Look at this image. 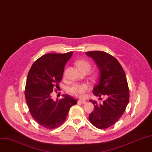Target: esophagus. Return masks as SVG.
<instances>
[{
	"label": "esophagus",
	"instance_id": "esophagus-1",
	"mask_svg": "<svg viewBox=\"0 0 152 152\" xmlns=\"http://www.w3.org/2000/svg\"><path fill=\"white\" fill-rule=\"evenodd\" d=\"M77 103H82V104H85L86 103V101L84 99H78L77 100Z\"/></svg>",
	"mask_w": 152,
	"mask_h": 152
}]
</instances>
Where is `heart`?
<instances>
[{
  "instance_id": "obj_1",
  "label": "heart",
  "mask_w": 152,
  "mask_h": 152,
  "mask_svg": "<svg viewBox=\"0 0 152 152\" xmlns=\"http://www.w3.org/2000/svg\"><path fill=\"white\" fill-rule=\"evenodd\" d=\"M76 66L81 71L84 70H90L91 64L86 60H80L76 63ZM89 90V86L85 83H75L67 88V91L71 94L76 97L83 98L85 96V93Z\"/></svg>"
}]
</instances>
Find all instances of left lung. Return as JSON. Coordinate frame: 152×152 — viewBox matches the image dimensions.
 Segmentation results:
<instances>
[{
  "instance_id": "obj_1",
  "label": "left lung",
  "mask_w": 152,
  "mask_h": 152,
  "mask_svg": "<svg viewBox=\"0 0 152 152\" xmlns=\"http://www.w3.org/2000/svg\"><path fill=\"white\" fill-rule=\"evenodd\" d=\"M86 54L94 59L99 69L98 82L93 89V94L106 98L102 104L89 100L94 105V110L89 115V120L98 128H107L120 118L129 102L126 75L118 61L108 53L94 50Z\"/></svg>"
}]
</instances>
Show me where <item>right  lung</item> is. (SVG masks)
<instances>
[{
	"label": "right lung",
	"mask_w": 152,
	"mask_h": 152,
	"mask_svg": "<svg viewBox=\"0 0 152 152\" xmlns=\"http://www.w3.org/2000/svg\"><path fill=\"white\" fill-rule=\"evenodd\" d=\"M50 53L42 56L32 65L28 73L25 97L31 116L39 125L52 130L65 121L76 99L66 94L56 102L51 98L54 88L59 87L64 66L72 55Z\"/></svg>",
	"instance_id": "add662e5"
}]
</instances>
